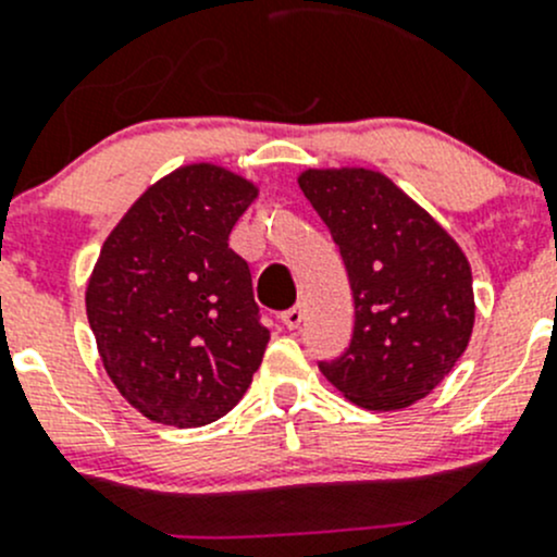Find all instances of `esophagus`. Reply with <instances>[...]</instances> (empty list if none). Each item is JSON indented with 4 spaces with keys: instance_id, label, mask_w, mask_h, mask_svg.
<instances>
[{
    "instance_id": "34e87169",
    "label": "esophagus",
    "mask_w": 557,
    "mask_h": 557,
    "mask_svg": "<svg viewBox=\"0 0 557 557\" xmlns=\"http://www.w3.org/2000/svg\"><path fill=\"white\" fill-rule=\"evenodd\" d=\"M301 320H305V310H301V307H290V310L283 312V323L288 331L299 329Z\"/></svg>"
}]
</instances>
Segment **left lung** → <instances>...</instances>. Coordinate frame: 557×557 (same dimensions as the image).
Here are the masks:
<instances>
[{
  "instance_id": "8db88e82",
  "label": "left lung",
  "mask_w": 557,
  "mask_h": 557,
  "mask_svg": "<svg viewBox=\"0 0 557 557\" xmlns=\"http://www.w3.org/2000/svg\"><path fill=\"white\" fill-rule=\"evenodd\" d=\"M296 180L339 245L356 299L350 347L320 372L363 409L412 407L469 347L476 312L469 258L383 172L312 166Z\"/></svg>"
}]
</instances>
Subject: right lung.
<instances>
[{
  "mask_svg": "<svg viewBox=\"0 0 557 557\" xmlns=\"http://www.w3.org/2000/svg\"><path fill=\"white\" fill-rule=\"evenodd\" d=\"M258 185L212 161L150 183L107 234L86 285L99 358L153 423L199 429L245 396L269 331L228 234Z\"/></svg>",
  "mask_w": 557,
  "mask_h": 557,
  "instance_id": "obj_1",
  "label": "right lung"
}]
</instances>
